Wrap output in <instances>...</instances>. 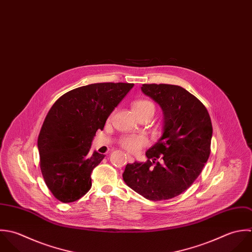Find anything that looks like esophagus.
Listing matches in <instances>:
<instances>
[{
    "label": "esophagus",
    "mask_w": 252,
    "mask_h": 252,
    "mask_svg": "<svg viewBox=\"0 0 252 252\" xmlns=\"http://www.w3.org/2000/svg\"><path fill=\"white\" fill-rule=\"evenodd\" d=\"M126 158H127V160H128L129 163H133V162H134V158H133L131 156L126 155Z\"/></svg>",
    "instance_id": "34e87169"
}]
</instances>
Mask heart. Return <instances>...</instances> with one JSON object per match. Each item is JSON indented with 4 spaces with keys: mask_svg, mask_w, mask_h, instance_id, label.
Listing matches in <instances>:
<instances>
[{
    "mask_svg": "<svg viewBox=\"0 0 252 252\" xmlns=\"http://www.w3.org/2000/svg\"><path fill=\"white\" fill-rule=\"evenodd\" d=\"M134 112H143L153 110L155 112V105L152 101L147 99H139L133 103ZM120 145L123 149L130 153H138L143 147L148 145V139L145 136H126L120 140Z\"/></svg>",
    "mask_w": 252,
    "mask_h": 252,
    "instance_id": "b5f03b06",
    "label": "heart"
}]
</instances>
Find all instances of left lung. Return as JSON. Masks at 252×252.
I'll return each instance as SVG.
<instances>
[{
  "label": "left lung",
  "instance_id": "1",
  "mask_svg": "<svg viewBox=\"0 0 252 252\" xmlns=\"http://www.w3.org/2000/svg\"><path fill=\"white\" fill-rule=\"evenodd\" d=\"M141 89L160 105L163 134L146 153V162L126 165L123 180L147 199H170L188 189L204 167L210 155L211 119L203 103L180 86L144 84Z\"/></svg>",
  "mask_w": 252,
  "mask_h": 252
}]
</instances>
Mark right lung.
<instances>
[{"instance_id": "obj_1", "label": "right lung", "mask_w": 252, "mask_h": 252, "mask_svg": "<svg viewBox=\"0 0 252 252\" xmlns=\"http://www.w3.org/2000/svg\"><path fill=\"white\" fill-rule=\"evenodd\" d=\"M131 83H95L63 94L49 110L38 137L45 183L62 202H73L92 187L91 173L104 155L91 152L95 132L133 88Z\"/></svg>"}]
</instances>
